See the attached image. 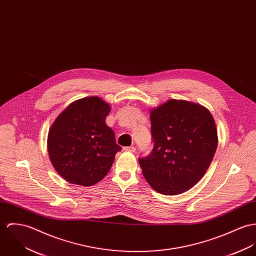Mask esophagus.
I'll use <instances>...</instances> for the list:
<instances>
[{"mask_svg":"<svg viewBox=\"0 0 256 256\" xmlns=\"http://www.w3.org/2000/svg\"><path fill=\"white\" fill-rule=\"evenodd\" d=\"M124 150L128 152H136V148L134 146H126V147H124Z\"/></svg>","mask_w":256,"mask_h":256,"instance_id":"esophagus-1","label":"esophagus"}]
</instances>
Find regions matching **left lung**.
<instances>
[{
    "instance_id": "obj_1",
    "label": "left lung",
    "mask_w": 256,
    "mask_h": 256,
    "mask_svg": "<svg viewBox=\"0 0 256 256\" xmlns=\"http://www.w3.org/2000/svg\"><path fill=\"white\" fill-rule=\"evenodd\" d=\"M151 153L138 158L153 190L174 196L192 188L209 168L217 149V128L201 105L169 100L151 111Z\"/></svg>"
}]
</instances>
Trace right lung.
<instances>
[{"label":"right lung","mask_w":256,"mask_h":256,"mask_svg":"<svg viewBox=\"0 0 256 256\" xmlns=\"http://www.w3.org/2000/svg\"><path fill=\"white\" fill-rule=\"evenodd\" d=\"M110 106L99 97H86L68 105L53 122L48 152L66 180L84 186L100 182L122 148L106 124Z\"/></svg>","instance_id":"right-lung-1"}]
</instances>
